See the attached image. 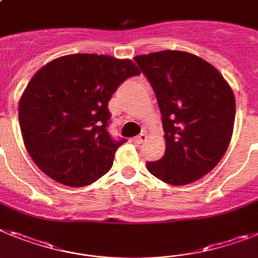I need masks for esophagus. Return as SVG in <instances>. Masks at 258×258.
<instances>
[{"instance_id": "esophagus-1", "label": "esophagus", "mask_w": 258, "mask_h": 258, "mask_svg": "<svg viewBox=\"0 0 258 258\" xmlns=\"http://www.w3.org/2000/svg\"><path fill=\"white\" fill-rule=\"evenodd\" d=\"M145 141H146V134H145V133H141V134H138L137 137L134 138V142H136V144H138V145L144 144Z\"/></svg>"}]
</instances>
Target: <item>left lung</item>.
I'll return each instance as SVG.
<instances>
[{
	"label": "left lung",
	"instance_id": "8db88e82",
	"mask_svg": "<svg viewBox=\"0 0 258 258\" xmlns=\"http://www.w3.org/2000/svg\"><path fill=\"white\" fill-rule=\"evenodd\" d=\"M162 113L166 153L146 167L171 185L197 181L217 166L230 145L235 96L226 79L201 57L162 50L134 57Z\"/></svg>",
	"mask_w": 258,
	"mask_h": 258
}]
</instances>
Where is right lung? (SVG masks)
<instances>
[{
  "instance_id": "obj_1",
  "label": "right lung",
  "mask_w": 258,
  "mask_h": 258,
  "mask_svg": "<svg viewBox=\"0 0 258 258\" xmlns=\"http://www.w3.org/2000/svg\"><path fill=\"white\" fill-rule=\"evenodd\" d=\"M141 73L131 60L68 54L35 73L19 100L24 146L39 168L68 186L92 184L111 169L125 140L107 132L108 102Z\"/></svg>"
}]
</instances>
